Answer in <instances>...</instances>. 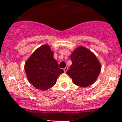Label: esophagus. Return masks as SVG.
Instances as JSON below:
<instances>
[{
  "label": "esophagus",
  "mask_w": 122,
  "mask_h": 122,
  "mask_svg": "<svg viewBox=\"0 0 122 122\" xmlns=\"http://www.w3.org/2000/svg\"><path fill=\"white\" fill-rule=\"evenodd\" d=\"M68 70V67H67V66H66V67H65V68H63V70H64V71H65V72H67V71Z\"/></svg>",
  "instance_id": "obj_1"
}]
</instances>
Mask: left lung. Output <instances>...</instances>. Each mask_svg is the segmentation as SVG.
I'll use <instances>...</instances> for the list:
<instances>
[{"label": "left lung", "mask_w": 122, "mask_h": 122, "mask_svg": "<svg viewBox=\"0 0 122 122\" xmlns=\"http://www.w3.org/2000/svg\"><path fill=\"white\" fill-rule=\"evenodd\" d=\"M72 64L67 74L78 86L87 87L95 82L101 71V65L95 55L83 46H79L71 55Z\"/></svg>", "instance_id": "8db88e82"}]
</instances>
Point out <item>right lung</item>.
<instances>
[{"label": "right lung", "instance_id": "obj_1", "mask_svg": "<svg viewBox=\"0 0 122 122\" xmlns=\"http://www.w3.org/2000/svg\"><path fill=\"white\" fill-rule=\"evenodd\" d=\"M48 45L37 49L25 65V72L30 84L38 89L46 90L56 84L60 74L64 72L54 59Z\"/></svg>", "mask_w": 122, "mask_h": 122}]
</instances>
